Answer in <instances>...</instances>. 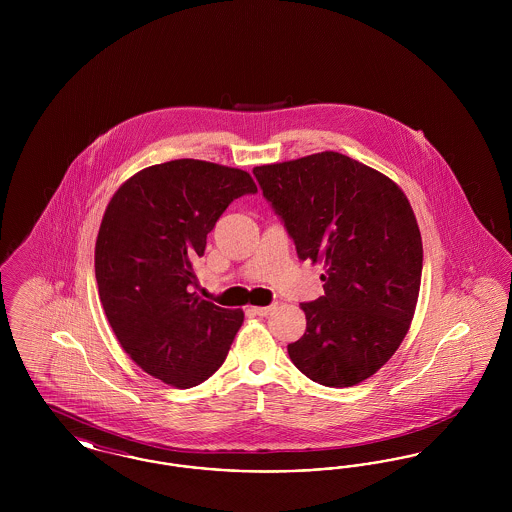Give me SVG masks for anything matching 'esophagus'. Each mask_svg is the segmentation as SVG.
Segmentation results:
<instances>
[{
    "label": "esophagus",
    "mask_w": 512,
    "mask_h": 512,
    "mask_svg": "<svg viewBox=\"0 0 512 512\" xmlns=\"http://www.w3.org/2000/svg\"><path fill=\"white\" fill-rule=\"evenodd\" d=\"M274 309H276V303H272V305H268V307H251L249 311H251L253 315H257V317H267Z\"/></svg>",
    "instance_id": "esophagus-1"
}]
</instances>
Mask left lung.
Returning <instances> with one entry per match:
<instances>
[{"label": "left lung", "instance_id": "8db88e82", "mask_svg": "<svg viewBox=\"0 0 512 512\" xmlns=\"http://www.w3.org/2000/svg\"><path fill=\"white\" fill-rule=\"evenodd\" d=\"M301 261L324 265V295L301 303L305 334L288 345L293 365L328 388L380 370L414 317L422 238L403 190L336 151L255 167Z\"/></svg>", "mask_w": 512, "mask_h": 512}]
</instances>
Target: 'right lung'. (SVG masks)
Masks as SVG:
<instances>
[{"instance_id": "obj_1", "label": "right lung", "mask_w": 512, "mask_h": 512, "mask_svg": "<svg viewBox=\"0 0 512 512\" xmlns=\"http://www.w3.org/2000/svg\"><path fill=\"white\" fill-rule=\"evenodd\" d=\"M255 192L249 172L176 159L111 197L96 240L99 299L122 349L153 378L186 390L224 363L244 311L201 299L194 265L226 207Z\"/></svg>"}]
</instances>
